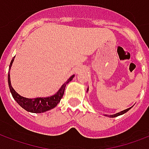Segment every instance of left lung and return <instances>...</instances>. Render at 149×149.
<instances>
[{
	"label": "left lung",
	"instance_id": "1",
	"mask_svg": "<svg viewBox=\"0 0 149 149\" xmlns=\"http://www.w3.org/2000/svg\"><path fill=\"white\" fill-rule=\"evenodd\" d=\"M130 109H131V107H130V108H128V109H126V110H124V111H121V112H119V113H117V114H112V115H110V116H111V118H114V117L119 116V115H122V114L126 113V112H127L128 111H130Z\"/></svg>",
	"mask_w": 149,
	"mask_h": 149
}]
</instances>
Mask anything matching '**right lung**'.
<instances>
[{
  "mask_svg": "<svg viewBox=\"0 0 149 149\" xmlns=\"http://www.w3.org/2000/svg\"><path fill=\"white\" fill-rule=\"evenodd\" d=\"M14 58H15V57L13 58V60L11 61V63H10L9 65V70L11 66L13 65ZM73 77H74V75H72L71 77L68 80V81L61 87L59 91L54 95L50 97H47V98H36V99L24 98V97L19 95L13 88V87L11 85V81H10L9 72H8V86H9L10 91H11V93L13 95L14 100L18 102L19 105L22 107L24 109H25L26 111H29V112H32V113H42V112H45V111H49L50 109H53L58 105V103L60 102L61 98L63 96L66 84L69 83V81H71L72 80Z\"/></svg>",
  "mask_w": 149,
  "mask_h": 149,
  "instance_id": "right-lung-1",
  "label": "right lung"
}]
</instances>
